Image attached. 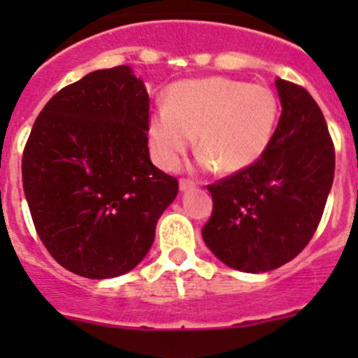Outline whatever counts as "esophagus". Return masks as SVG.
Segmentation results:
<instances>
[{"label": "esophagus", "instance_id": "34e87169", "mask_svg": "<svg viewBox=\"0 0 358 358\" xmlns=\"http://www.w3.org/2000/svg\"><path fill=\"white\" fill-rule=\"evenodd\" d=\"M195 186H197V182L192 181V179H181V181H179V188H181V192H188V189H194Z\"/></svg>", "mask_w": 358, "mask_h": 358}]
</instances>
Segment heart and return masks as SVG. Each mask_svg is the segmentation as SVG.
<instances>
[{
	"label": "heart",
	"instance_id": "heart-1",
	"mask_svg": "<svg viewBox=\"0 0 358 358\" xmlns=\"http://www.w3.org/2000/svg\"><path fill=\"white\" fill-rule=\"evenodd\" d=\"M278 118L280 102L265 85L201 78L170 87L166 107L152 113L148 134L154 156L164 169L181 163L197 134L202 164L236 172L267 150Z\"/></svg>",
	"mask_w": 358,
	"mask_h": 358
}]
</instances>
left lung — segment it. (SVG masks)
Listing matches in <instances>:
<instances>
[{
    "instance_id": "obj_1",
    "label": "left lung",
    "mask_w": 358,
    "mask_h": 358,
    "mask_svg": "<svg viewBox=\"0 0 358 358\" xmlns=\"http://www.w3.org/2000/svg\"><path fill=\"white\" fill-rule=\"evenodd\" d=\"M278 127L252 164L208 185L213 211L202 238L218 260L267 273L294 260L314 236L335 172L322 110L303 85L276 80Z\"/></svg>"
}]
</instances>
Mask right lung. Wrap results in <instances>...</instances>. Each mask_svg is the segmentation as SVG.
<instances>
[{
  "label": "right lung",
  "mask_w": 358,
  "mask_h": 358,
  "mask_svg": "<svg viewBox=\"0 0 358 358\" xmlns=\"http://www.w3.org/2000/svg\"><path fill=\"white\" fill-rule=\"evenodd\" d=\"M148 100L127 66L85 75L50 98L23 150V188L44 248L78 276L140 264L179 192L148 156Z\"/></svg>",
  "instance_id": "right-lung-1"
}]
</instances>
